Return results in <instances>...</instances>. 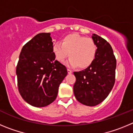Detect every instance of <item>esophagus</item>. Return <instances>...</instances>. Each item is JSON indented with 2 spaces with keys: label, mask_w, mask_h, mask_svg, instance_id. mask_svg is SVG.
Returning a JSON list of instances; mask_svg holds the SVG:
<instances>
[{
  "label": "esophagus",
  "mask_w": 133,
  "mask_h": 133,
  "mask_svg": "<svg viewBox=\"0 0 133 133\" xmlns=\"http://www.w3.org/2000/svg\"><path fill=\"white\" fill-rule=\"evenodd\" d=\"M67 72H68V73H69V74H71L72 72V71L71 70H70V69H67Z\"/></svg>",
  "instance_id": "obj_1"
}]
</instances>
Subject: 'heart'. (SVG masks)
<instances>
[{"instance_id":"heart-1","label":"heart","mask_w":133,"mask_h":133,"mask_svg":"<svg viewBox=\"0 0 133 133\" xmlns=\"http://www.w3.org/2000/svg\"><path fill=\"white\" fill-rule=\"evenodd\" d=\"M97 47L95 41L78 34L64 36L61 43H56L52 47L55 58L64 63L69 56V65L72 67L86 69L91 65L97 55Z\"/></svg>"}]
</instances>
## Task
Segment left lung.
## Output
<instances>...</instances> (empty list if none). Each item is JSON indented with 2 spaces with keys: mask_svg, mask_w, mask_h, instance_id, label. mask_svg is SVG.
I'll return each mask as SVG.
<instances>
[{
  "mask_svg": "<svg viewBox=\"0 0 133 133\" xmlns=\"http://www.w3.org/2000/svg\"><path fill=\"white\" fill-rule=\"evenodd\" d=\"M92 38L97 47L95 61L84 70L74 72V95L79 103L89 107L96 106L107 97L115 84L117 66L110 44L96 34Z\"/></svg>",
  "mask_w": 133,
  "mask_h": 133,
  "instance_id": "1",
  "label": "left lung"
}]
</instances>
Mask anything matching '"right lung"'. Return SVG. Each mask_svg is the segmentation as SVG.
I'll return each instance as SVG.
<instances>
[{
  "mask_svg": "<svg viewBox=\"0 0 133 133\" xmlns=\"http://www.w3.org/2000/svg\"><path fill=\"white\" fill-rule=\"evenodd\" d=\"M50 33L36 35L24 45L16 74L21 97L32 106L44 107L56 99L67 75L65 66L55 60Z\"/></svg>",
  "mask_w": 133,
  "mask_h": 133,
  "instance_id": "obj_1",
  "label": "right lung"
}]
</instances>
